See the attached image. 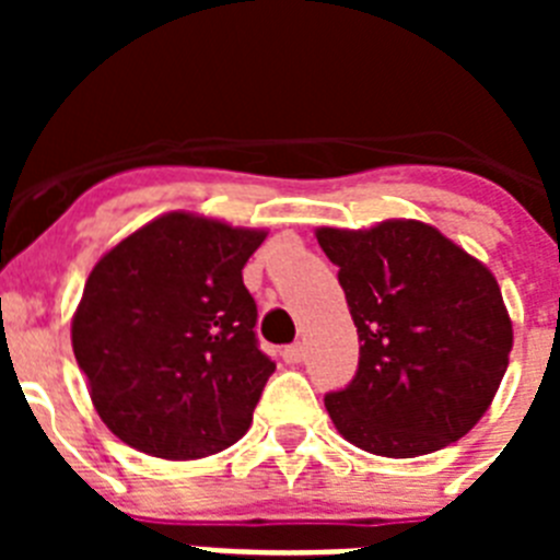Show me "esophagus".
I'll return each instance as SVG.
<instances>
[{
	"label": "esophagus",
	"instance_id": "esophagus-1",
	"mask_svg": "<svg viewBox=\"0 0 560 560\" xmlns=\"http://www.w3.org/2000/svg\"><path fill=\"white\" fill-rule=\"evenodd\" d=\"M283 361L285 364H300L303 361V345H289L283 350Z\"/></svg>",
	"mask_w": 560,
	"mask_h": 560
}]
</instances>
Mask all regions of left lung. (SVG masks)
Instances as JSON below:
<instances>
[{
    "label": "left lung",
    "instance_id": "8db88e82",
    "mask_svg": "<svg viewBox=\"0 0 560 560\" xmlns=\"http://www.w3.org/2000/svg\"><path fill=\"white\" fill-rule=\"evenodd\" d=\"M316 241L359 330V370L325 395L334 427L381 457L457 443L491 407L513 348L497 277L434 226L381 221Z\"/></svg>",
    "mask_w": 560,
    "mask_h": 560
}]
</instances>
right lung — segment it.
Segmentation results:
<instances>
[{
	"label": "right lung",
	"mask_w": 560,
	"mask_h": 560,
	"mask_svg": "<svg viewBox=\"0 0 560 560\" xmlns=\"http://www.w3.org/2000/svg\"><path fill=\"white\" fill-rule=\"evenodd\" d=\"M264 237L167 212L97 260L72 350L97 415L122 443L199 459L244 438L275 373L241 275Z\"/></svg>",
	"instance_id": "1"
}]
</instances>
